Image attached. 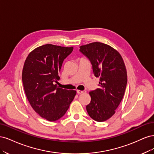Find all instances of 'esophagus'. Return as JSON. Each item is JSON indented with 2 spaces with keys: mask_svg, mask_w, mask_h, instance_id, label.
<instances>
[{
  "mask_svg": "<svg viewBox=\"0 0 154 154\" xmlns=\"http://www.w3.org/2000/svg\"><path fill=\"white\" fill-rule=\"evenodd\" d=\"M76 92H77V93H78V94H82V93L85 92V91H80V90H77V91H76Z\"/></svg>",
  "mask_w": 154,
  "mask_h": 154,
  "instance_id": "1",
  "label": "esophagus"
}]
</instances>
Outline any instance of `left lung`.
Listing matches in <instances>:
<instances>
[{
  "label": "left lung",
  "instance_id": "8db88e82",
  "mask_svg": "<svg viewBox=\"0 0 154 154\" xmlns=\"http://www.w3.org/2000/svg\"><path fill=\"white\" fill-rule=\"evenodd\" d=\"M80 48L91 62L94 76L100 77L99 88L89 92L91 101L86 106L87 111L96 122H105L115 114L124 96L127 83L125 63L109 45L96 42Z\"/></svg>",
  "mask_w": 154,
  "mask_h": 154
}]
</instances>
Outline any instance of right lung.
Masks as SVG:
<instances>
[{"label": "right lung", "instance_id": "right-lung-1", "mask_svg": "<svg viewBox=\"0 0 154 154\" xmlns=\"http://www.w3.org/2000/svg\"><path fill=\"white\" fill-rule=\"evenodd\" d=\"M73 48L45 44L27 56L22 70L24 91L32 108L42 118L55 122L66 114L76 92L57 87L63 60Z\"/></svg>", "mask_w": 154, "mask_h": 154}]
</instances>
